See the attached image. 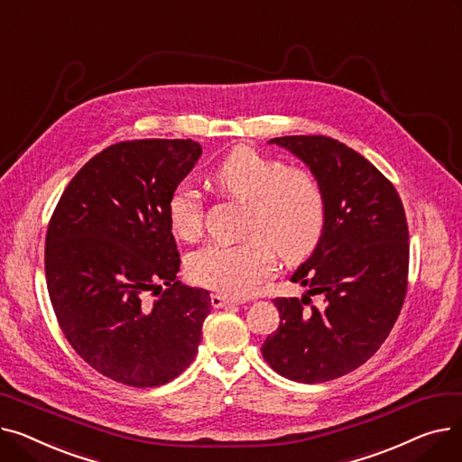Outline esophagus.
<instances>
[{
  "instance_id": "1",
  "label": "esophagus",
  "mask_w": 462,
  "mask_h": 462,
  "mask_svg": "<svg viewBox=\"0 0 462 462\" xmlns=\"http://www.w3.org/2000/svg\"><path fill=\"white\" fill-rule=\"evenodd\" d=\"M241 301L239 300H232V298H226V296H221V294H213L211 296V305L215 309H223L226 305H239Z\"/></svg>"
}]
</instances>
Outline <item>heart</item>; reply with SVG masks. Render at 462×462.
<instances>
[{
    "label": "heart",
    "instance_id": "1",
    "mask_svg": "<svg viewBox=\"0 0 462 462\" xmlns=\"http://www.w3.org/2000/svg\"><path fill=\"white\" fill-rule=\"evenodd\" d=\"M226 197L245 202L244 244H208L187 258L189 277L228 298H247L273 275V251L286 262L305 260L326 230L322 185L303 168H284L277 159L251 148H236L211 174ZM170 230L194 239L202 230L200 194L180 185L166 204Z\"/></svg>",
    "mask_w": 462,
    "mask_h": 462
}]
</instances>
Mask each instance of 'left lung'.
I'll list each match as a JSON object with an SVG mask.
<instances>
[{
	"instance_id": "left-lung-1",
	"label": "left lung",
	"mask_w": 462,
	"mask_h": 462,
	"mask_svg": "<svg viewBox=\"0 0 462 462\" xmlns=\"http://www.w3.org/2000/svg\"><path fill=\"white\" fill-rule=\"evenodd\" d=\"M322 185L328 218L319 247L290 281L301 300L277 298L281 324L262 345L272 369L319 383L363 365L390 335L406 294L408 226L395 187L348 145L328 136H281ZM325 298L304 307L308 296Z\"/></svg>"
}]
</instances>
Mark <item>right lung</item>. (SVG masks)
Segmentation results:
<instances>
[{"instance_id": "obj_1", "label": "right lung", "mask_w": 462, "mask_h": 462, "mask_svg": "<svg viewBox=\"0 0 462 462\" xmlns=\"http://www.w3.org/2000/svg\"><path fill=\"white\" fill-rule=\"evenodd\" d=\"M200 155L194 140L114 143L70 180L48 225L44 272L58 322L77 354L116 382L162 385L199 352L211 298L176 281L166 204Z\"/></svg>"}]
</instances>
